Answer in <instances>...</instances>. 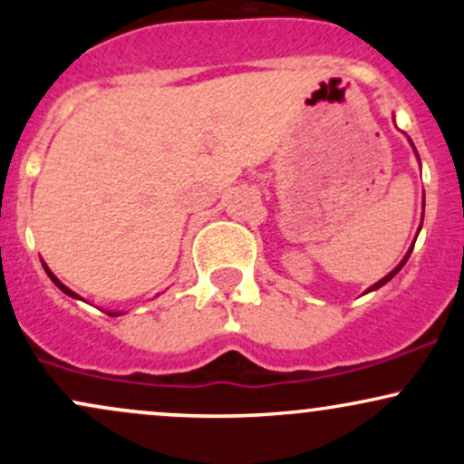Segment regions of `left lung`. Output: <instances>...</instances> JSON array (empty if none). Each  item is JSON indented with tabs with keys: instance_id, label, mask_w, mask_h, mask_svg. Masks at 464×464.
<instances>
[{
	"instance_id": "left-lung-1",
	"label": "left lung",
	"mask_w": 464,
	"mask_h": 464,
	"mask_svg": "<svg viewBox=\"0 0 464 464\" xmlns=\"http://www.w3.org/2000/svg\"><path fill=\"white\" fill-rule=\"evenodd\" d=\"M410 253H412V250H408V255H406V257H403V262H401V264H399V266H397V268H395V270H392V273H388V275L384 276V279H382V281H377V284H375V285H371V287H369V292H371V290H377V287H382V285H384V284H386V281H391V279H392V276H395V275L399 273V270H401V268H403V264H406V262H408Z\"/></svg>"
}]
</instances>
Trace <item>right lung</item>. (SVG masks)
<instances>
[{
	"mask_svg": "<svg viewBox=\"0 0 464 464\" xmlns=\"http://www.w3.org/2000/svg\"><path fill=\"white\" fill-rule=\"evenodd\" d=\"M45 270H47V268H45ZM47 275H50V279H52V281H54V284H56L58 287H61V290H63V292H65V295H69V296H73V299H78V295H73V292H72V290H69V287H65V285H63V284H61V281H58V279H56V276L50 273V270H47ZM111 316H113V314H111Z\"/></svg>",
	"mask_w": 464,
	"mask_h": 464,
	"instance_id": "add662e5",
	"label": "right lung"
}]
</instances>
